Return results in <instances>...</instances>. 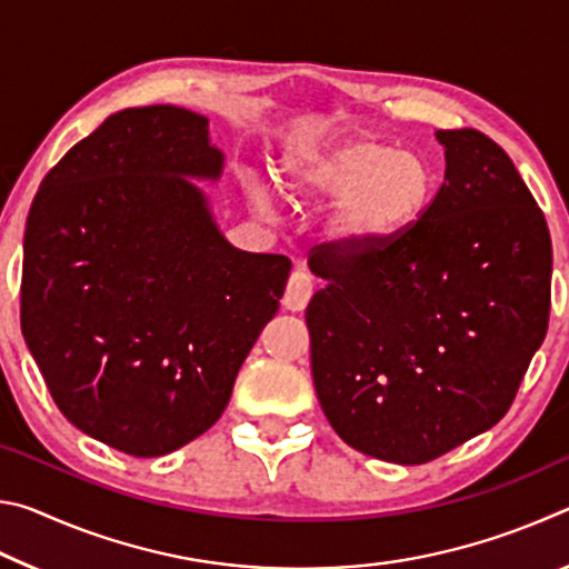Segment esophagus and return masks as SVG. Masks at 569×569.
<instances>
[{
  "mask_svg": "<svg viewBox=\"0 0 569 569\" xmlns=\"http://www.w3.org/2000/svg\"><path fill=\"white\" fill-rule=\"evenodd\" d=\"M311 296H313L311 276H308L303 268H296L291 278H288V286L283 293V308H288V311H303L308 301H311Z\"/></svg>",
  "mask_w": 569,
  "mask_h": 569,
  "instance_id": "esophagus-1",
  "label": "esophagus"
}]
</instances>
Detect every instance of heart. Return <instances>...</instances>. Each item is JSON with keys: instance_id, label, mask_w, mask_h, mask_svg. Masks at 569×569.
Wrapping results in <instances>:
<instances>
[{"instance_id": "1", "label": "heart", "mask_w": 569, "mask_h": 569, "mask_svg": "<svg viewBox=\"0 0 569 569\" xmlns=\"http://www.w3.org/2000/svg\"><path fill=\"white\" fill-rule=\"evenodd\" d=\"M281 186L293 200L336 198L329 230L349 246L399 233L435 198V168L419 152L377 138L311 148L286 160Z\"/></svg>"}]
</instances>
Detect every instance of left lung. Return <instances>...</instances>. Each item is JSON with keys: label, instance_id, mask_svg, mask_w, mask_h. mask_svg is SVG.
Returning <instances> with one entry per match:
<instances>
[{"label": "left lung", "instance_id": "left-lung-1", "mask_svg": "<svg viewBox=\"0 0 569 569\" xmlns=\"http://www.w3.org/2000/svg\"><path fill=\"white\" fill-rule=\"evenodd\" d=\"M447 170L419 220L371 243L316 246L311 373L346 445L423 465L512 407L550 323L552 240L507 152L437 130Z\"/></svg>", "mask_w": 569, "mask_h": 569}]
</instances>
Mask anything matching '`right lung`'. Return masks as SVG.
I'll return each instance as SVG.
<instances>
[{"mask_svg":"<svg viewBox=\"0 0 569 569\" xmlns=\"http://www.w3.org/2000/svg\"><path fill=\"white\" fill-rule=\"evenodd\" d=\"M220 168L203 114L130 108L64 152L27 218L24 341L67 421L130 457L213 427L291 273L218 233L186 178Z\"/></svg>","mask_w":569,"mask_h":569,"instance_id":"obj_1","label":"right lung"}]
</instances>
